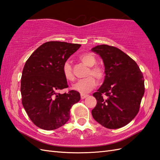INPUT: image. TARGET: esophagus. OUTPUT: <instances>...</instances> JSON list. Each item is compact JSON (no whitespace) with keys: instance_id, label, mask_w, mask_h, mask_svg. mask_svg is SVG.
Masks as SVG:
<instances>
[{"instance_id":"34e87169","label":"esophagus","mask_w":160,"mask_h":160,"mask_svg":"<svg viewBox=\"0 0 160 160\" xmlns=\"http://www.w3.org/2000/svg\"><path fill=\"white\" fill-rule=\"evenodd\" d=\"M87 96H89L87 94H81L80 95L81 99H84V98H86Z\"/></svg>"}]
</instances>
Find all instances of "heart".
<instances>
[{"label": "heart", "mask_w": 160, "mask_h": 160, "mask_svg": "<svg viewBox=\"0 0 160 160\" xmlns=\"http://www.w3.org/2000/svg\"><path fill=\"white\" fill-rule=\"evenodd\" d=\"M80 60L86 66L89 67L86 76H88L84 79L78 80L72 85V89L82 94L89 93L94 89L96 85V80L101 81L104 77V71L102 67L100 66H94L97 63V59L93 54L91 53H83L80 56ZM62 73L65 79L69 81L74 80V76L71 64L69 62H66L62 67ZM92 76L91 77L90 76ZM93 76V77L92 76Z\"/></svg>", "instance_id": "1"}]
</instances>
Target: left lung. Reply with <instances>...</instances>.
Returning <instances> with one entry per match:
<instances>
[{
    "label": "left lung",
    "mask_w": 160,
    "mask_h": 160,
    "mask_svg": "<svg viewBox=\"0 0 160 160\" xmlns=\"http://www.w3.org/2000/svg\"><path fill=\"white\" fill-rule=\"evenodd\" d=\"M91 51L102 59L105 73L103 84L93 94L97 104L92 116L107 128L124 127L140 109L145 89L143 75L137 63L116 47L100 45Z\"/></svg>",
    "instance_id": "left-lung-1"
}]
</instances>
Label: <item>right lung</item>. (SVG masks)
Masks as SVG:
<instances>
[{"label": "right lung", "mask_w": 160, "mask_h": 160, "mask_svg": "<svg viewBox=\"0 0 160 160\" xmlns=\"http://www.w3.org/2000/svg\"><path fill=\"white\" fill-rule=\"evenodd\" d=\"M80 45L50 41L40 45L24 66L20 92L22 103L33 123L44 130H54L69 120L70 109L80 100L76 91L60 94L68 87L62 67Z\"/></svg>", "instance_id": "1"}]
</instances>
